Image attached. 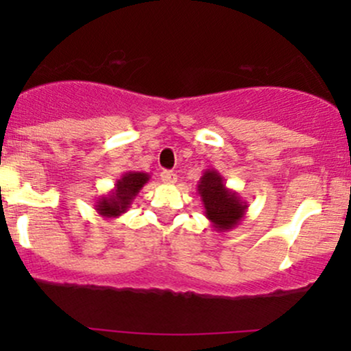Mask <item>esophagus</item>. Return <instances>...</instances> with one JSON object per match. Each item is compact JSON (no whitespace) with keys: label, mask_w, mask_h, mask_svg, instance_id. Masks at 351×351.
Listing matches in <instances>:
<instances>
[{"label":"esophagus","mask_w":351,"mask_h":351,"mask_svg":"<svg viewBox=\"0 0 351 351\" xmlns=\"http://www.w3.org/2000/svg\"><path fill=\"white\" fill-rule=\"evenodd\" d=\"M162 181L165 184H175L176 183V175L173 171H168V170H165V171H162Z\"/></svg>","instance_id":"1"}]
</instances>
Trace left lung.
Wrapping results in <instances>:
<instances>
[{"label": "left lung", "instance_id": "1", "mask_svg": "<svg viewBox=\"0 0 351 351\" xmlns=\"http://www.w3.org/2000/svg\"><path fill=\"white\" fill-rule=\"evenodd\" d=\"M198 195L204 206V216L211 221L217 232L234 229L244 219L247 203L241 199L239 193L229 189L217 170H204L198 181Z\"/></svg>", "mask_w": 351, "mask_h": 351}]
</instances>
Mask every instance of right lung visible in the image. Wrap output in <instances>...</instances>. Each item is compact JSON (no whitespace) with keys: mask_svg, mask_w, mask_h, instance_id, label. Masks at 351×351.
I'll return each mask as SVG.
<instances>
[{"mask_svg":"<svg viewBox=\"0 0 351 351\" xmlns=\"http://www.w3.org/2000/svg\"><path fill=\"white\" fill-rule=\"evenodd\" d=\"M150 180V175L145 171H125L115 186L95 201V211L104 217H119L128 211L136 195Z\"/></svg>","mask_w":351,"mask_h":351,"instance_id":"add662e5","label":"right lung"}]
</instances>
